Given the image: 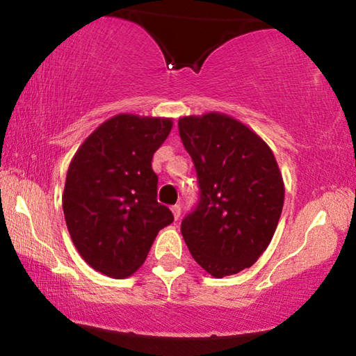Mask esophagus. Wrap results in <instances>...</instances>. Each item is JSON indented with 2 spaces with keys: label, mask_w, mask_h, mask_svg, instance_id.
I'll return each instance as SVG.
<instances>
[{
  "label": "esophagus",
  "mask_w": 356,
  "mask_h": 356,
  "mask_svg": "<svg viewBox=\"0 0 356 356\" xmlns=\"http://www.w3.org/2000/svg\"><path fill=\"white\" fill-rule=\"evenodd\" d=\"M171 212L174 215V220L177 221L180 218V213H182V209H180V206H177V204H176V206L171 207Z\"/></svg>",
  "instance_id": "obj_1"
}]
</instances>
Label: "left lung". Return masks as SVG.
<instances>
[{
    "instance_id": "obj_1",
    "label": "left lung",
    "mask_w": 356,
    "mask_h": 356,
    "mask_svg": "<svg viewBox=\"0 0 356 356\" xmlns=\"http://www.w3.org/2000/svg\"><path fill=\"white\" fill-rule=\"evenodd\" d=\"M197 172L201 200L180 231L195 261L213 278L250 268L267 250L284 204V180L272 149L225 113L179 119Z\"/></svg>"
}]
</instances>
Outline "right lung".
I'll return each instance as SVG.
<instances>
[{
  "label": "right lung",
  "mask_w": 356,
  "mask_h": 356,
  "mask_svg": "<svg viewBox=\"0 0 356 356\" xmlns=\"http://www.w3.org/2000/svg\"><path fill=\"white\" fill-rule=\"evenodd\" d=\"M171 118L120 113L100 124L72 159L63 193L65 225L94 270L127 278L141 267L174 216L156 201L152 156Z\"/></svg>",
  "instance_id": "right-lung-1"
}]
</instances>
